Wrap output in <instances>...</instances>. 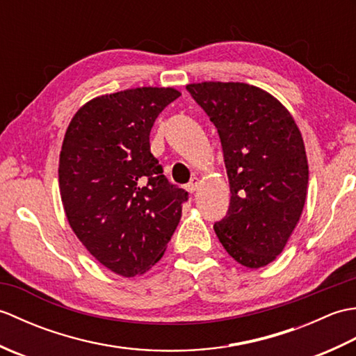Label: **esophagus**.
Instances as JSON below:
<instances>
[{
  "instance_id": "obj_1",
  "label": "esophagus",
  "mask_w": 356,
  "mask_h": 356,
  "mask_svg": "<svg viewBox=\"0 0 356 356\" xmlns=\"http://www.w3.org/2000/svg\"><path fill=\"white\" fill-rule=\"evenodd\" d=\"M199 184H200V180H199L197 177H193V179H191V182L186 185V191L193 194V193L199 188Z\"/></svg>"
}]
</instances>
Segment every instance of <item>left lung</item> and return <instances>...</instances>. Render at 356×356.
Returning <instances> with one entry per match:
<instances>
[{
  "label": "left lung",
  "mask_w": 356,
  "mask_h": 356,
  "mask_svg": "<svg viewBox=\"0 0 356 356\" xmlns=\"http://www.w3.org/2000/svg\"><path fill=\"white\" fill-rule=\"evenodd\" d=\"M186 90L220 136L231 202L214 231L234 260L266 266L283 252L303 213L309 165L284 105L245 82L207 81Z\"/></svg>",
  "instance_id": "obj_1"
}]
</instances>
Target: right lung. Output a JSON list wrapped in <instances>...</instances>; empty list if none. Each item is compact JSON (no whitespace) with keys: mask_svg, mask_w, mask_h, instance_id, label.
I'll return each instance as SVG.
<instances>
[{"mask_svg":"<svg viewBox=\"0 0 356 356\" xmlns=\"http://www.w3.org/2000/svg\"><path fill=\"white\" fill-rule=\"evenodd\" d=\"M180 92L139 87L102 95L76 111L59 154V193L73 232L105 268L145 274L162 259L188 193L171 185L149 131Z\"/></svg>","mask_w":356,"mask_h":356,"instance_id":"add662e5","label":"right lung"}]
</instances>
